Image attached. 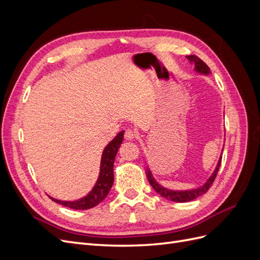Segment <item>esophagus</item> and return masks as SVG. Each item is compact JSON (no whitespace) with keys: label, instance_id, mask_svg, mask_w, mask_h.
<instances>
[{"label":"esophagus","instance_id":"34e87169","mask_svg":"<svg viewBox=\"0 0 260 260\" xmlns=\"http://www.w3.org/2000/svg\"><path fill=\"white\" fill-rule=\"evenodd\" d=\"M124 139L125 140H128V141H130V140H133V139H136V137H137V133H136V131L135 130H132V129H128V130H125L124 131Z\"/></svg>","mask_w":260,"mask_h":260}]
</instances>
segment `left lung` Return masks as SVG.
<instances>
[{"mask_svg":"<svg viewBox=\"0 0 260 260\" xmlns=\"http://www.w3.org/2000/svg\"><path fill=\"white\" fill-rule=\"evenodd\" d=\"M186 57L190 61H194L196 72L203 73V74H208L209 73V67L202 59H200L198 56H196V55H188V56H186ZM221 158H222V156L220 157V159H219L218 165H217V168H216L214 174H212V176L208 179L207 182L204 185L200 186L199 188H195V190H190V191H171V190H167V188L162 187L161 185H159L158 183L156 182V181L153 178V176H152V174H151V171H149V170L146 171L147 180H148L149 184L153 186L154 190L159 195H161L162 198L170 200L172 202H178V203L190 202V201L198 199L199 196L205 194L209 190V187L211 186L212 183H214V181L217 177V174H218L219 168H220V165H221Z\"/></svg>","mask_w":260,"mask_h":260,"instance_id":"1","label":"left lung"}]
</instances>
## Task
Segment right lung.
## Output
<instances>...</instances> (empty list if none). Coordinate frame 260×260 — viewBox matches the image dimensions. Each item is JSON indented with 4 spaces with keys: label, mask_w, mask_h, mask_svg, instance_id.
<instances>
[{
    "label": "right lung",
    "mask_w": 260,
    "mask_h": 260,
    "mask_svg": "<svg viewBox=\"0 0 260 260\" xmlns=\"http://www.w3.org/2000/svg\"><path fill=\"white\" fill-rule=\"evenodd\" d=\"M123 140V131L119 132L116 136V138L109 142V144L105 147L103 155H102V161H101V171L100 176L98 179V182L95 186L93 187V190L84 196L83 199L79 201H74V202H64V201H58L50 198L52 201L56 202L62 206H66L68 208L76 209V210H84V209H90L94 206H96L103 201L111 187L114 183V161L115 157L118 152V148H119L120 144L122 143Z\"/></svg>",
    "instance_id": "add662e5"
}]
</instances>
